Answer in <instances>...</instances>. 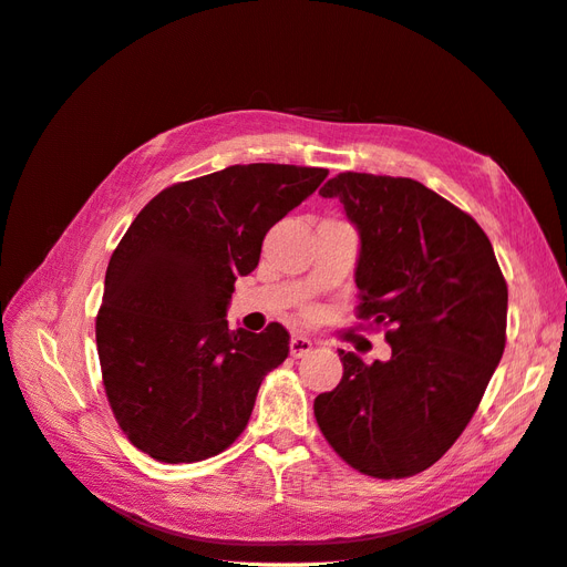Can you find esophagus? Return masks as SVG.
<instances>
[{"label":"esophagus","instance_id":"1","mask_svg":"<svg viewBox=\"0 0 567 567\" xmlns=\"http://www.w3.org/2000/svg\"><path fill=\"white\" fill-rule=\"evenodd\" d=\"M311 350H313V344H311V340H307V338L295 336L292 340H289V354H292L295 359L307 357Z\"/></svg>","mask_w":567,"mask_h":567}]
</instances>
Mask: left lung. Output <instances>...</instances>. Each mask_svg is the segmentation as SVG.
<instances>
[{
  "label": "left lung",
  "mask_w": 567,
  "mask_h": 567,
  "mask_svg": "<svg viewBox=\"0 0 567 567\" xmlns=\"http://www.w3.org/2000/svg\"><path fill=\"white\" fill-rule=\"evenodd\" d=\"M361 235L359 321L388 361L340 352L342 381L313 400L326 441L357 472L429 470L470 424L505 350L507 285L486 231L424 184L340 172L323 188Z\"/></svg>",
  "instance_id": "obj_1"
}]
</instances>
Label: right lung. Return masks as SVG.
Returning <instances> with one entry per match:
<instances>
[{
	"mask_svg": "<svg viewBox=\"0 0 567 567\" xmlns=\"http://www.w3.org/2000/svg\"><path fill=\"white\" fill-rule=\"evenodd\" d=\"M323 167L231 165L163 188L114 249L95 342L120 429L157 462L223 453L249 424L260 381L289 354V332H231L237 275L266 231L311 196Z\"/></svg>",
	"mask_w": 567,
	"mask_h": 567,
	"instance_id": "add662e5",
	"label": "right lung"
}]
</instances>
